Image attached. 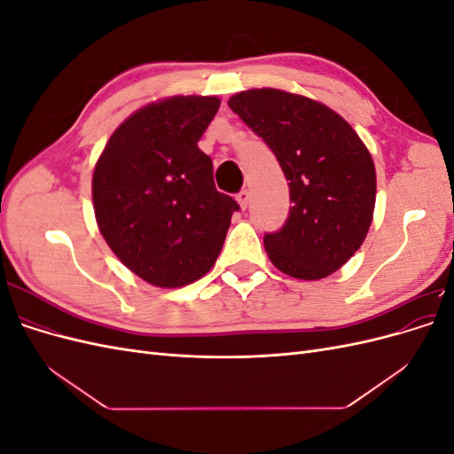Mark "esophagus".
<instances>
[{
	"label": "esophagus",
	"mask_w": 454,
	"mask_h": 454,
	"mask_svg": "<svg viewBox=\"0 0 454 454\" xmlns=\"http://www.w3.org/2000/svg\"><path fill=\"white\" fill-rule=\"evenodd\" d=\"M237 200H239V204H240V208L244 210L246 206H248V202H250V191H248V189H242L240 193L237 195Z\"/></svg>",
	"instance_id": "obj_1"
}]
</instances>
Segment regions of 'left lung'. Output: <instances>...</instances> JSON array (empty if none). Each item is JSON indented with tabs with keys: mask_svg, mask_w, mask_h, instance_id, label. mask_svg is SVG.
Here are the masks:
<instances>
[{
	"mask_svg": "<svg viewBox=\"0 0 454 454\" xmlns=\"http://www.w3.org/2000/svg\"><path fill=\"white\" fill-rule=\"evenodd\" d=\"M229 107L277 155L290 182V215L263 244L270 263L320 280L360 250L373 222L377 174L369 149L332 107L280 89H250Z\"/></svg>",
	"mask_w": 454,
	"mask_h": 454,
	"instance_id": "obj_1",
	"label": "left lung"
}]
</instances>
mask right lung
Masks as SVG:
<instances>
[{
  "label": "right lung",
  "mask_w": 454,
  "mask_h": 454,
  "mask_svg": "<svg viewBox=\"0 0 454 454\" xmlns=\"http://www.w3.org/2000/svg\"><path fill=\"white\" fill-rule=\"evenodd\" d=\"M219 104L197 94L151 102L121 122L96 160V223L121 263L151 286L202 278L239 210L197 145Z\"/></svg>",
  "instance_id": "right-lung-1"
}]
</instances>
